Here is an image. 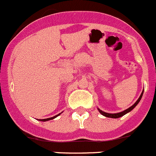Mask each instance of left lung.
Wrapping results in <instances>:
<instances>
[{"label": "left lung", "instance_id": "8db88e82", "mask_svg": "<svg viewBox=\"0 0 156 156\" xmlns=\"http://www.w3.org/2000/svg\"><path fill=\"white\" fill-rule=\"evenodd\" d=\"M143 92H144V90L142 91L141 95H140V97L138 98V99L136 101V102L134 103V105H133V106H131L130 107H129L128 109H125V110H123V112H120V113H106V112L102 111V110H101V109H99V108H98V110H99V113H100L101 114L103 115V116H106V117H109V118H119V117H121V116H123V115H125L126 113H129V112L131 111V110H132V109H134V108L135 107L137 104H138V102H140L141 97H142Z\"/></svg>", "mask_w": 156, "mask_h": 156}]
</instances>
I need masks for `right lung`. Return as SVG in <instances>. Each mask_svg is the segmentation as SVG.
Instances as JSON below:
<instances>
[{
  "label": "right lung",
  "instance_id": "add662e5",
  "mask_svg": "<svg viewBox=\"0 0 156 156\" xmlns=\"http://www.w3.org/2000/svg\"><path fill=\"white\" fill-rule=\"evenodd\" d=\"M61 113H59V114L56 115V116H53V117H50V118H47V119H42V120H40V121H47V120H53V119L56 118V117H57V116H59V115L61 114Z\"/></svg>",
  "mask_w": 156,
  "mask_h": 156
}]
</instances>
